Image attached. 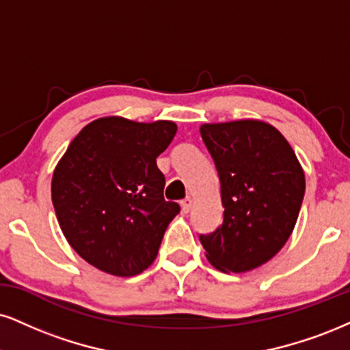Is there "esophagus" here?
<instances>
[{
  "mask_svg": "<svg viewBox=\"0 0 350 350\" xmlns=\"http://www.w3.org/2000/svg\"><path fill=\"white\" fill-rule=\"evenodd\" d=\"M191 206H193V200L191 198H185V200L182 201V211L185 214H188L189 213V209H191Z\"/></svg>",
  "mask_w": 350,
  "mask_h": 350,
  "instance_id": "34e87169",
  "label": "esophagus"
}]
</instances>
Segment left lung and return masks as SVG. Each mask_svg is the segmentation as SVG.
<instances>
[{
	"mask_svg": "<svg viewBox=\"0 0 350 350\" xmlns=\"http://www.w3.org/2000/svg\"><path fill=\"white\" fill-rule=\"evenodd\" d=\"M224 206L222 224L200 235L211 265L245 273L269 261L294 230L305 175L291 144L256 120L202 124Z\"/></svg>",
	"mask_w": 350,
	"mask_h": 350,
	"instance_id": "obj_1",
	"label": "left lung"
}]
</instances>
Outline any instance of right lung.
Wrapping results in <instances>:
<instances>
[{
    "label": "right lung",
    "instance_id": "right-lung-1",
    "mask_svg": "<svg viewBox=\"0 0 350 350\" xmlns=\"http://www.w3.org/2000/svg\"><path fill=\"white\" fill-rule=\"evenodd\" d=\"M175 133L163 120L107 116L71 141L53 172L51 201L64 237L89 265L123 278L152 265L180 213L163 198L165 176L155 162Z\"/></svg>",
    "mask_w": 350,
    "mask_h": 350
}]
</instances>
